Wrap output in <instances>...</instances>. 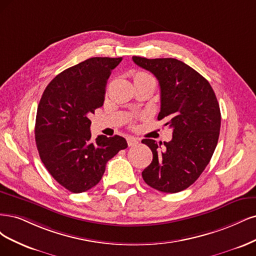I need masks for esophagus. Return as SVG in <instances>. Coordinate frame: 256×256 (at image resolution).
Segmentation results:
<instances>
[{
	"mask_svg": "<svg viewBox=\"0 0 256 256\" xmlns=\"http://www.w3.org/2000/svg\"><path fill=\"white\" fill-rule=\"evenodd\" d=\"M128 146H135L138 144V139L135 137H128Z\"/></svg>",
	"mask_w": 256,
	"mask_h": 256,
	"instance_id": "obj_1",
	"label": "esophagus"
}]
</instances>
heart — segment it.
<instances>
[{
    "label": "heart",
    "instance_id": "obj_1",
    "mask_svg": "<svg viewBox=\"0 0 256 256\" xmlns=\"http://www.w3.org/2000/svg\"><path fill=\"white\" fill-rule=\"evenodd\" d=\"M146 78H153L150 76V74H148L146 72H142V71L137 72L134 76V80H146Z\"/></svg>",
    "mask_w": 256,
    "mask_h": 256
}]
</instances>
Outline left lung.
Wrapping results in <instances>:
<instances>
[{"instance_id": "1", "label": "left lung", "mask_w": 256, "mask_h": 256, "mask_svg": "<svg viewBox=\"0 0 256 256\" xmlns=\"http://www.w3.org/2000/svg\"><path fill=\"white\" fill-rule=\"evenodd\" d=\"M134 62L153 73L160 87L158 120L173 128L169 142L144 139L153 153L142 171L154 189L176 194L188 188L208 166L218 142L221 114L215 92L200 73L176 58L133 56Z\"/></svg>"}]
</instances>
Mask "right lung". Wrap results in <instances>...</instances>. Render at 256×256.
Returning a JSON list of instances; mask_svg holds the SVG:
<instances>
[{
	"mask_svg": "<svg viewBox=\"0 0 256 256\" xmlns=\"http://www.w3.org/2000/svg\"><path fill=\"white\" fill-rule=\"evenodd\" d=\"M121 60L92 57L66 69L40 98L35 124L40 160L57 183L73 194L96 186L106 162L128 148L118 135H100L92 142L88 118L103 105L107 80Z\"/></svg>",
	"mask_w": 256,
	"mask_h": 256,
	"instance_id": "right-lung-1",
	"label": "right lung"
}]
</instances>
